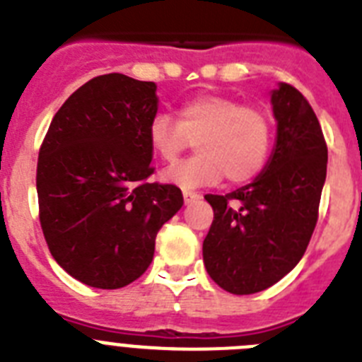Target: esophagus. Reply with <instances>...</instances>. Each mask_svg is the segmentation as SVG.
Instances as JSON below:
<instances>
[{"label":"esophagus","instance_id":"1","mask_svg":"<svg viewBox=\"0 0 362 362\" xmlns=\"http://www.w3.org/2000/svg\"><path fill=\"white\" fill-rule=\"evenodd\" d=\"M184 202H185V206H191V204H194L197 202V200H200L202 199V197H200L199 193H193V191H184Z\"/></svg>","mask_w":362,"mask_h":362}]
</instances>
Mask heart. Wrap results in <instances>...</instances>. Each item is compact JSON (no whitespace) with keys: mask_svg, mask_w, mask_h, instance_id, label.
<instances>
[{"mask_svg":"<svg viewBox=\"0 0 362 362\" xmlns=\"http://www.w3.org/2000/svg\"><path fill=\"white\" fill-rule=\"evenodd\" d=\"M151 151L163 162H175L191 142L194 158L171 165L160 178L182 189L213 185L226 175L242 184L255 178L268 160L272 122L255 105H242L222 94H202L177 111V122L158 115L147 127Z\"/></svg>","mask_w":362,"mask_h":362,"instance_id":"b5f03b06","label":"heart"}]
</instances>
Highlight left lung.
<instances>
[{"mask_svg":"<svg viewBox=\"0 0 362 362\" xmlns=\"http://www.w3.org/2000/svg\"><path fill=\"white\" fill-rule=\"evenodd\" d=\"M272 107L275 147L259 177L226 197H204L215 215L204 238V264L235 295L266 290L303 259L326 180L328 147L312 105L295 87L279 83Z\"/></svg>","mask_w":362,"mask_h":362,"instance_id":"8db88e82","label":"left lung"}]
</instances>
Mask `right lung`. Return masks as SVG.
Here are the masks:
<instances>
[{"label":"right lung","mask_w":362,"mask_h":362,"mask_svg":"<svg viewBox=\"0 0 362 362\" xmlns=\"http://www.w3.org/2000/svg\"><path fill=\"white\" fill-rule=\"evenodd\" d=\"M158 111L155 81L103 74L65 100L40 149V222L56 262L90 288L136 281L158 229L184 204L173 184H151L147 127Z\"/></svg>","instance_id":"1"}]
</instances>
